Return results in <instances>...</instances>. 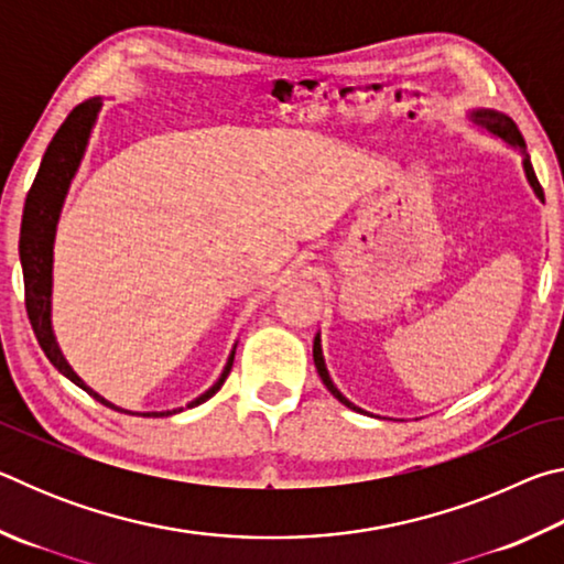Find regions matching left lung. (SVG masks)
I'll return each mask as SVG.
<instances>
[{
	"mask_svg": "<svg viewBox=\"0 0 564 564\" xmlns=\"http://www.w3.org/2000/svg\"><path fill=\"white\" fill-rule=\"evenodd\" d=\"M470 121L477 123V127L488 129L490 133H495V137H500V139L505 141V144H510L512 149L520 151V154H522L524 176H528L530 186H532V191H534V196H538L540 202L545 204V194H542L540 181H538V176H534V169H532V164H530V154H528V151H524L522 133H520L518 127H514V121L508 117V113H500V111H495V109H475V111L470 113ZM313 362H316V370H318V376H321V380H323V386H326V388L330 390V393L340 400L343 405L350 408V410H356V413H366V410L358 408V405H352L350 400H348L346 395H343L336 386H333V380H330V376H328V368H326V360H323L321 336H316V340H313Z\"/></svg>",
	"mask_w": 564,
	"mask_h": 564,
	"instance_id": "obj_1",
	"label": "left lung"
}]
</instances>
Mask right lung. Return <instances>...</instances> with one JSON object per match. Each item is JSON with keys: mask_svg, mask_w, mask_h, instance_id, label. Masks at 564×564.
I'll list each match as a JSON object with an SVG mask.
<instances>
[{"mask_svg": "<svg viewBox=\"0 0 564 564\" xmlns=\"http://www.w3.org/2000/svg\"><path fill=\"white\" fill-rule=\"evenodd\" d=\"M99 109H101L99 97L82 101L79 107L72 109V113L64 119L59 131L54 133L50 147H46L42 166H40V171H36V178H34V184L24 202L22 231H19V261H22V273H24L26 316H30L34 336H36V340H40L44 356L50 358L52 366L59 370L62 376L69 378L74 386L87 390L89 395L97 398L99 403H104L107 408L121 410L113 403H109L107 398L94 393V390L74 373L69 362H66V358L62 356L59 346H56V338L52 330V263H54L56 224H59V214H62L66 191H69L76 169H79V164H82L84 151H87L94 121H97V117H99ZM234 356H236V348L231 350V356H228V360H226L221 378H218L204 395L191 400L186 408L202 405L208 398L216 395L218 390H221L224 380L228 378V373H231ZM181 410L184 408L166 410V413H141V415L164 417V415L181 413ZM121 413H129V410H121Z\"/></svg>", "mask_w": 564, "mask_h": 564, "instance_id": "obj_1", "label": "right lung"}]
</instances>
